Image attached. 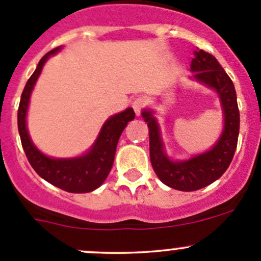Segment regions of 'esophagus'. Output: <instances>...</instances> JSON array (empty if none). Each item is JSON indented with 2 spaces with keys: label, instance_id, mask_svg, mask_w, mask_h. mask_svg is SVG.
<instances>
[{
  "label": "esophagus",
  "instance_id": "1",
  "mask_svg": "<svg viewBox=\"0 0 261 261\" xmlns=\"http://www.w3.org/2000/svg\"><path fill=\"white\" fill-rule=\"evenodd\" d=\"M131 106H133L134 111H135L136 115H140L141 110L146 106L145 98H143V97H138V98L134 99L133 103H131Z\"/></svg>",
  "mask_w": 261,
  "mask_h": 261
}]
</instances>
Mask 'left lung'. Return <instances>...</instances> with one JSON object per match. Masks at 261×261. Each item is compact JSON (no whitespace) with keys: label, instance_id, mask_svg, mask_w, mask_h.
Returning a JSON list of instances; mask_svg holds the SVG:
<instances>
[{"label":"left lung","instance_id":"1","mask_svg":"<svg viewBox=\"0 0 261 261\" xmlns=\"http://www.w3.org/2000/svg\"><path fill=\"white\" fill-rule=\"evenodd\" d=\"M193 77L215 88L222 102L225 112V127L220 140L210 151L197 155L186 162H172L163 150L159 126L151 111H144L149 127L150 162L160 180L173 189L192 192L201 189L217 180L227 170L238 146L240 130V112L232 81L215 57L204 50L194 53L191 63Z\"/></svg>","mask_w":261,"mask_h":261}]
</instances>
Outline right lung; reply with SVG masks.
<instances>
[{
  "mask_svg": "<svg viewBox=\"0 0 261 261\" xmlns=\"http://www.w3.org/2000/svg\"><path fill=\"white\" fill-rule=\"evenodd\" d=\"M59 49L50 50L41 58L35 72L29 78L23 88L17 111L18 133L29 163L43 179L69 193H87L98 188L109 175L114 164L118 139L127 122L135 118V112L133 109H127L109 118L105 122L94 145L83 156L75 159H51L41 154L29 138L26 130V111L31 91L41 73L44 63Z\"/></svg>",
  "mask_w": 261,
  "mask_h": 261,
  "instance_id": "1",
  "label": "right lung"
}]
</instances>
